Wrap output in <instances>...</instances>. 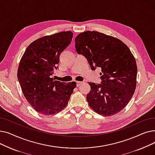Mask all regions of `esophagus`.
Instances as JSON below:
<instances>
[{
    "label": "esophagus",
    "mask_w": 155,
    "mask_h": 155,
    "mask_svg": "<svg viewBox=\"0 0 155 155\" xmlns=\"http://www.w3.org/2000/svg\"><path fill=\"white\" fill-rule=\"evenodd\" d=\"M76 83H77V87H79L81 84H82V82H78V81H77V82H76Z\"/></svg>",
    "instance_id": "esophagus-1"
}]
</instances>
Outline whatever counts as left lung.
Here are the masks:
<instances>
[{
	"label": "left lung",
	"instance_id": "obj_1",
	"mask_svg": "<svg viewBox=\"0 0 155 155\" xmlns=\"http://www.w3.org/2000/svg\"><path fill=\"white\" fill-rule=\"evenodd\" d=\"M78 54L85 56L91 69L101 68V84L88 82L87 101L95 112L111 116L129 103L136 87L137 64L129 48L120 39L97 31H85L75 39Z\"/></svg>",
	"mask_w": 155,
	"mask_h": 155
}]
</instances>
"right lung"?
<instances>
[{
    "instance_id": "obj_1",
    "label": "right lung",
    "mask_w": 155,
    "mask_h": 155,
    "mask_svg": "<svg viewBox=\"0 0 155 155\" xmlns=\"http://www.w3.org/2000/svg\"><path fill=\"white\" fill-rule=\"evenodd\" d=\"M73 35L71 31H63L39 38L28 46L20 61L18 78L22 93L34 109L45 116L66 107L77 87L75 82L67 84L51 78Z\"/></svg>"
}]
</instances>
